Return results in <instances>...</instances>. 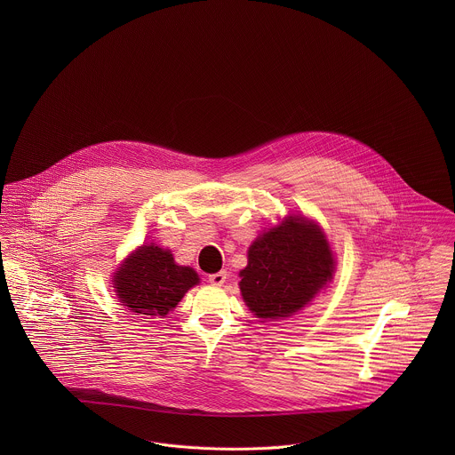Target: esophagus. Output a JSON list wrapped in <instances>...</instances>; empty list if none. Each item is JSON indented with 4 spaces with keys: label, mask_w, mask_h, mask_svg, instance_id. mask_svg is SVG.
I'll return each instance as SVG.
<instances>
[{
    "label": "esophagus",
    "mask_w": 455,
    "mask_h": 455,
    "mask_svg": "<svg viewBox=\"0 0 455 455\" xmlns=\"http://www.w3.org/2000/svg\"><path fill=\"white\" fill-rule=\"evenodd\" d=\"M208 282L212 285H222L226 282V271H217V273L208 275Z\"/></svg>",
    "instance_id": "34e87169"
}]
</instances>
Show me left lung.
I'll list each match as a JSON object with an SVG mask.
<instances>
[{
  "mask_svg": "<svg viewBox=\"0 0 455 455\" xmlns=\"http://www.w3.org/2000/svg\"><path fill=\"white\" fill-rule=\"evenodd\" d=\"M334 259L321 228L287 217L262 233L240 271L242 296L259 319H282L301 310L332 278Z\"/></svg>",
  "mask_w": 455,
  "mask_h": 455,
  "instance_id": "1",
  "label": "left lung"
}]
</instances>
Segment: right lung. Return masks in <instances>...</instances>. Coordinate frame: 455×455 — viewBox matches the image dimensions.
I'll return each instance as SVG.
<instances>
[{
	"label": "right lung",
	"mask_w": 455,
	"mask_h": 455,
	"mask_svg": "<svg viewBox=\"0 0 455 455\" xmlns=\"http://www.w3.org/2000/svg\"><path fill=\"white\" fill-rule=\"evenodd\" d=\"M199 282L189 266L175 264L170 251L143 245L114 276L117 296L134 314L164 317Z\"/></svg>",
	"instance_id": "1"
}]
</instances>
